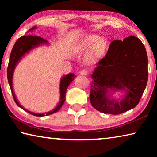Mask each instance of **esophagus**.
<instances>
[{
    "label": "esophagus",
    "mask_w": 157,
    "mask_h": 157,
    "mask_svg": "<svg viewBox=\"0 0 157 157\" xmlns=\"http://www.w3.org/2000/svg\"><path fill=\"white\" fill-rule=\"evenodd\" d=\"M79 74H80L81 75H86L87 74H88V71L86 70H82L80 72H79Z\"/></svg>",
    "instance_id": "obj_1"
}]
</instances>
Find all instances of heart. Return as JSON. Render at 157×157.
<instances>
[{"mask_svg": "<svg viewBox=\"0 0 157 157\" xmlns=\"http://www.w3.org/2000/svg\"><path fill=\"white\" fill-rule=\"evenodd\" d=\"M78 47L81 51L84 52H87L91 50L90 57L91 59H95L105 52L107 48V41L97 35L89 34L84 36L79 42Z\"/></svg>", "mask_w": 157, "mask_h": 157, "instance_id": "b5f03b06", "label": "heart"}]
</instances>
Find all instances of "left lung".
<instances>
[{
	"label": "left lung",
	"instance_id": "obj_1",
	"mask_svg": "<svg viewBox=\"0 0 157 157\" xmlns=\"http://www.w3.org/2000/svg\"><path fill=\"white\" fill-rule=\"evenodd\" d=\"M148 59L144 45L139 38L130 36L115 40L91 75L90 101L93 107L104 113L116 115L139 104L147 85ZM124 91L122 99L111 93Z\"/></svg>",
	"mask_w": 157,
	"mask_h": 157
}]
</instances>
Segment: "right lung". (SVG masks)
<instances>
[{"label": "right lung", "instance_id": "obj_1", "mask_svg": "<svg viewBox=\"0 0 157 157\" xmlns=\"http://www.w3.org/2000/svg\"><path fill=\"white\" fill-rule=\"evenodd\" d=\"M36 28V26L33 27L31 29L29 30L30 31H33L35 30ZM48 42L46 39L41 38L40 36H33V35H26V36H23L20 37L18 40L16 41L14 47L12 50L11 54H10V60H9V63H8V67H7V79H8V82L10 86V89H11V91L13 95V98H14V100L15 101L16 104L18 105V107L20 108L23 109V110H25L27 112L30 113V114L35 116H48L50 114H52L55 112H57V111L60 109V108L62 107L63 103L65 102L66 100V90L68 89V86L69 84H71V82H72L75 77L76 75L73 73H69L68 75H65L63 76L60 79V86H59V90H60V101L59 104L57 105V107L55 109H53L52 111H49V112H47L46 113H36L34 112H31V111H28L27 109L22 107L19 102H18L17 100V98L15 96L14 89H13V83H12V79H13V74H14V71L16 66H17L18 62L21 60V58H22L25 54H27L28 52H30L31 50L36 47H38L41 45L43 44H48Z\"/></svg>", "mask_w": 157, "mask_h": 157}]
</instances>
